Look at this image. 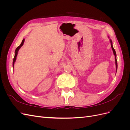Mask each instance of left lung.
I'll return each mask as SVG.
<instances>
[{"mask_svg":"<svg viewBox=\"0 0 130 130\" xmlns=\"http://www.w3.org/2000/svg\"><path fill=\"white\" fill-rule=\"evenodd\" d=\"M110 42H111V47H112V50H113V54H114V55L115 56V62H116V70H117V68H118V64H117V55H116V51L115 50V49L113 48V45H112V41L110 40ZM117 72V71H116Z\"/></svg>","mask_w":130,"mask_h":130,"instance_id":"8db88e82","label":"left lung"}]
</instances>
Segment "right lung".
Here are the masks:
<instances>
[{
    "label": "right lung",
    "instance_id": "obj_1",
    "mask_svg": "<svg viewBox=\"0 0 130 130\" xmlns=\"http://www.w3.org/2000/svg\"><path fill=\"white\" fill-rule=\"evenodd\" d=\"M24 41H25V39H23L21 44H20V45L18 46L17 48H16V49H15V54H14V57L13 58V67H14V62L15 61V60H16V57H17V54H18V50H19V49H20L21 48V46H22V45H23V44H24Z\"/></svg>",
    "mask_w": 130,
    "mask_h": 130
}]
</instances>
